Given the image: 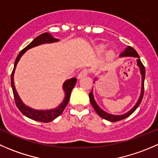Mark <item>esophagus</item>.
<instances>
[{
    "label": "esophagus",
    "instance_id": "34e87169",
    "mask_svg": "<svg viewBox=\"0 0 158 158\" xmlns=\"http://www.w3.org/2000/svg\"><path fill=\"white\" fill-rule=\"evenodd\" d=\"M87 75H88V70L87 69H82V71L80 72V73H79V74L78 75V79H82V78H83V77H85V76H86Z\"/></svg>",
    "mask_w": 158,
    "mask_h": 158
}]
</instances>
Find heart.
Instances as JSON below:
<instances>
[{"label": "heart", "mask_w": 158, "mask_h": 158, "mask_svg": "<svg viewBox=\"0 0 158 158\" xmlns=\"http://www.w3.org/2000/svg\"><path fill=\"white\" fill-rule=\"evenodd\" d=\"M105 51H106V47L103 46V45L99 46L96 49V52L98 56H101V55H102L104 52H105ZM106 56H107V59H113L115 56V52L113 51H112V50H110V51L107 52Z\"/></svg>", "instance_id": "obj_1"}]
</instances>
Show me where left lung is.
I'll list each match as a JSON object with an SVG mask.
<instances>
[{"label": "left lung", "mask_w": 158, "mask_h": 158, "mask_svg": "<svg viewBox=\"0 0 158 158\" xmlns=\"http://www.w3.org/2000/svg\"><path fill=\"white\" fill-rule=\"evenodd\" d=\"M120 57H134L137 58V66L139 67L140 69V74H141V92H140V95L139 96V99L137 100V102H136V104L134 105V106L131 109V110L127 112V113H124V114H121V115H113V114H110V113H106L104 110H102L100 107L98 106V104L96 103V100L94 99V96H93V90L92 89V91L90 92L89 95V99H90V102H91L92 106L94 108L95 111L96 112L98 115H99L100 117H102V119H105V120H108V121L110 122H116V121H120V120H123L125 118L128 117L129 116H131L136 110H137V107L139 106V105L141 102L142 99H143V92H144V79H145V68L143 66V65L142 64L141 61H140V57H139L138 54L136 52L135 49L132 48L131 46H127L126 48H125L124 51L123 52L120 53ZM95 80H96V79H95ZM93 82H95V81Z\"/></svg>", "instance_id": "left-lung-1"}]
</instances>
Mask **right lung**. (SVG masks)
Instances as JSON below:
<instances>
[{"label":"right lung","instance_id":"right-lung-1","mask_svg":"<svg viewBox=\"0 0 158 158\" xmlns=\"http://www.w3.org/2000/svg\"><path fill=\"white\" fill-rule=\"evenodd\" d=\"M59 41V40L58 38H55L51 34L48 33V32L42 34V35L36 37L28 45H27L24 49L21 50L19 54H18V56H17L16 59H15L14 69L12 71L11 76H10V82H11V87L12 90H13L15 103H16V106L18 108V110L24 116H26L27 117L30 118V119L33 120L43 122V123H48V122L52 121L56 118L60 116L62 113V112L64 111L65 107H66L67 104H68L69 100L70 99V96H71L72 90L74 88L77 79H76V78H72V79H68V80H66L64 82L63 85H62V89H63L64 93H65V97H64L63 100L61 102L60 105L58 106L56 108L51 109V110H35V109L31 108V107L25 105L23 102V101L21 100V98H20L18 93H17L16 89H15V82H14V74H15V69H16L17 64L19 62L21 57L24 54V52L27 50L34 48V47L42 45V44L53 43V42H57Z\"/></svg>","mask_w":158,"mask_h":158}]
</instances>
